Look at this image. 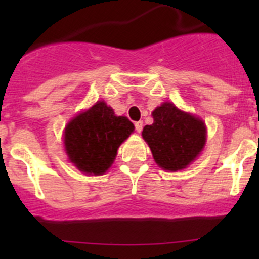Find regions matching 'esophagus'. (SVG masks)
Listing matches in <instances>:
<instances>
[{
	"mask_svg": "<svg viewBox=\"0 0 259 259\" xmlns=\"http://www.w3.org/2000/svg\"><path fill=\"white\" fill-rule=\"evenodd\" d=\"M135 130H137V133H142V130H143V121H137V122H135Z\"/></svg>",
	"mask_w": 259,
	"mask_h": 259,
	"instance_id": "1",
	"label": "esophagus"
}]
</instances>
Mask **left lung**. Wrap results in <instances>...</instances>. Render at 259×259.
<instances>
[{
    "instance_id": "obj_1",
    "label": "left lung",
    "mask_w": 259,
    "mask_h": 259,
    "mask_svg": "<svg viewBox=\"0 0 259 259\" xmlns=\"http://www.w3.org/2000/svg\"><path fill=\"white\" fill-rule=\"evenodd\" d=\"M151 115L154 122L145 125L142 135L155 163L169 171L187 168L207 142L204 121L171 103L161 104Z\"/></svg>"
}]
</instances>
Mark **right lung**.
I'll return each instance as SVG.
<instances>
[{
    "label": "right lung",
    "instance_id": "right-lung-1",
    "mask_svg": "<svg viewBox=\"0 0 259 259\" xmlns=\"http://www.w3.org/2000/svg\"><path fill=\"white\" fill-rule=\"evenodd\" d=\"M133 132L134 125L126 116H116L105 101H98L66 125L65 150L80 171L101 176L110 168L119 146Z\"/></svg>",
    "mask_w": 259,
    "mask_h": 259
}]
</instances>
